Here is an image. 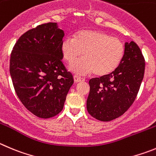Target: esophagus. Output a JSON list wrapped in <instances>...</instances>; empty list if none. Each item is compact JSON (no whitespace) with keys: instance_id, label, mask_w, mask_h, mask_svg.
<instances>
[{"instance_id":"obj_1","label":"esophagus","mask_w":156,"mask_h":156,"mask_svg":"<svg viewBox=\"0 0 156 156\" xmlns=\"http://www.w3.org/2000/svg\"><path fill=\"white\" fill-rule=\"evenodd\" d=\"M74 81H75V82L78 83V82H80V81H85V79L82 78H81V77L78 76V75H75V76H74Z\"/></svg>"}]
</instances>
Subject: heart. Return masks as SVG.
<instances>
[{
    "label": "heart",
    "mask_w": 156,
    "mask_h": 156,
    "mask_svg": "<svg viewBox=\"0 0 156 156\" xmlns=\"http://www.w3.org/2000/svg\"><path fill=\"white\" fill-rule=\"evenodd\" d=\"M60 50L63 58L72 64L81 56L84 58L70 66L75 73L85 75L94 71L98 76L114 71L122 62L125 46L119 39L97 30H82L73 37L67 36L62 40Z\"/></svg>",
    "instance_id": "b5f03b06"
}]
</instances>
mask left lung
<instances>
[{
  "label": "left lung",
  "mask_w": 156,
  "mask_h": 156,
  "mask_svg": "<svg viewBox=\"0 0 156 156\" xmlns=\"http://www.w3.org/2000/svg\"><path fill=\"white\" fill-rule=\"evenodd\" d=\"M145 72V59L136 43H125L118 68L108 75L89 81L87 110L92 117L108 122L122 115L135 101Z\"/></svg>",
  "instance_id": "1"
}]
</instances>
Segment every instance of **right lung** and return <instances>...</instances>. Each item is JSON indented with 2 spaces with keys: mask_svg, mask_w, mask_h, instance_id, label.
I'll return each instance as SVG.
<instances>
[{
  "mask_svg": "<svg viewBox=\"0 0 156 156\" xmlns=\"http://www.w3.org/2000/svg\"><path fill=\"white\" fill-rule=\"evenodd\" d=\"M65 33L57 23L27 30L17 40L10 60V74L24 107L42 119L63 109L73 76L62 62L60 45Z\"/></svg>",
  "mask_w": 156,
  "mask_h": 156,
  "instance_id": "1",
  "label": "right lung"
}]
</instances>
